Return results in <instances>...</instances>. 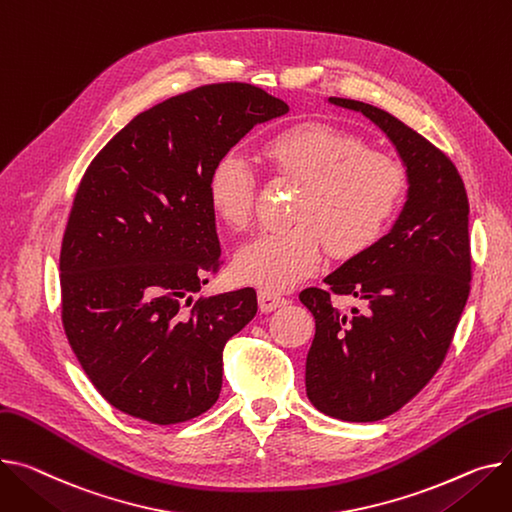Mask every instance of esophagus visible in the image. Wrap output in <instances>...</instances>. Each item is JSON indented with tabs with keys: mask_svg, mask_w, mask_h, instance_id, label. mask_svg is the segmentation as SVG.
Instances as JSON below:
<instances>
[{
	"mask_svg": "<svg viewBox=\"0 0 512 512\" xmlns=\"http://www.w3.org/2000/svg\"><path fill=\"white\" fill-rule=\"evenodd\" d=\"M257 300H259V309H261L263 313L276 311V309H280V306H284V304L288 302L284 296H280V294H276V292H269V290H265V288L259 290Z\"/></svg>",
	"mask_w": 512,
	"mask_h": 512,
	"instance_id": "esophagus-1",
	"label": "esophagus"
}]
</instances>
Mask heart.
I'll return each instance as SVG.
<instances>
[{"instance_id": "heart-1", "label": "heart", "mask_w": 512, "mask_h": 512, "mask_svg": "<svg viewBox=\"0 0 512 512\" xmlns=\"http://www.w3.org/2000/svg\"><path fill=\"white\" fill-rule=\"evenodd\" d=\"M261 154L271 173L300 183L294 226L259 234L236 251L238 280L269 292L290 290L319 267L325 247L335 259H354L377 245L399 216L410 179L389 154L366 148L354 131L304 121L278 131ZM212 214L230 230L253 218L255 175L234 152L216 158L206 179Z\"/></svg>"}]
</instances>
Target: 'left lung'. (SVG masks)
Returning <instances> with one entry per match:
<instances>
[{"label":"left lung","instance_id":"8db88e82","mask_svg":"<svg viewBox=\"0 0 512 512\" xmlns=\"http://www.w3.org/2000/svg\"><path fill=\"white\" fill-rule=\"evenodd\" d=\"M329 102L377 125L410 179L391 232L329 274V290L300 292L315 317L306 395L331 418L377 422L414 399L451 348L471 288L469 201L451 158L418 131L360 100ZM331 293L358 297L363 311L339 314Z\"/></svg>","mask_w":512,"mask_h":512}]
</instances>
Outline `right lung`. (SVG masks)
<instances>
[{
  "instance_id": "right-lung-1",
  "label": "right lung",
  "mask_w": 512,
  "mask_h": 512,
  "mask_svg": "<svg viewBox=\"0 0 512 512\" xmlns=\"http://www.w3.org/2000/svg\"><path fill=\"white\" fill-rule=\"evenodd\" d=\"M286 113L253 84L199 86L133 117L86 168L59 255L61 321L119 412L166 426L218 401L224 346L255 317L257 294L193 302L220 267L206 179L257 123Z\"/></svg>"
}]
</instances>
